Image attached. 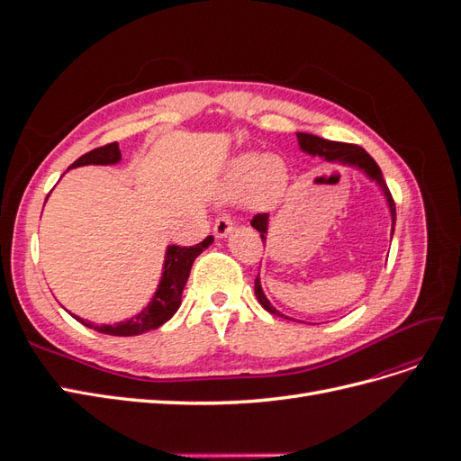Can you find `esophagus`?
<instances>
[{
    "instance_id": "34e87169",
    "label": "esophagus",
    "mask_w": 461,
    "mask_h": 461,
    "mask_svg": "<svg viewBox=\"0 0 461 461\" xmlns=\"http://www.w3.org/2000/svg\"><path fill=\"white\" fill-rule=\"evenodd\" d=\"M234 229V221L229 213H222L217 217L215 225H213V234L215 239H225V236L230 234V230Z\"/></svg>"
}]
</instances>
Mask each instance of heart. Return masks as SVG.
<instances>
[{"label":"heart","mask_w":461,"mask_h":461,"mask_svg":"<svg viewBox=\"0 0 461 461\" xmlns=\"http://www.w3.org/2000/svg\"><path fill=\"white\" fill-rule=\"evenodd\" d=\"M288 178V167L278 156L258 158L256 153H244L234 159L229 171L230 190L246 192V202L256 209H269L281 200Z\"/></svg>","instance_id":"1"}]
</instances>
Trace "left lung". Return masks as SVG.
Returning a JSON list of instances; mask_svg holds the SVG:
<instances>
[{"label": "left lung", "instance_id": "8db88e82", "mask_svg": "<svg viewBox=\"0 0 461 461\" xmlns=\"http://www.w3.org/2000/svg\"><path fill=\"white\" fill-rule=\"evenodd\" d=\"M298 136V144H300V149L310 153V156H317V158H323L325 161H339L342 165H348V167H356L357 171H361L364 175H367V178L375 180L376 185H379V188L383 190L384 198H386V205L390 209V219H393V229H390V239H393L394 234V225H396V205H394V200H393V194H390L384 178H383V173L379 169V165L375 163V159L369 156V153L359 148V146H354V144H344V142H332V140H325V138H319L315 134H305V132H296ZM252 225L259 236L261 240L265 242L267 240V230H269V215L267 213H259L252 219ZM256 296L259 300V303L263 305L265 310H267L269 313L273 315H278V317H285V319H290V321H296L292 317H286L283 315L281 312H276L271 302L267 300V296L263 294V288H261V281H259V275L256 278Z\"/></svg>", "mask_w": 461, "mask_h": 461}]
</instances>
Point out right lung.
<instances>
[{
    "label": "right lung",
    "mask_w": 461,
    "mask_h": 461,
    "mask_svg": "<svg viewBox=\"0 0 461 461\" xmlns=\"http://www.w3.org/2000/svg\"><path fill=\"white\" fill-rule=\"evenodd\" d=\"M119 161H121V149H119V144L113 142L85 153V156L78 158L71 167H68V169H75V167H82V165H115ZM212 244H213V236H207L203 242L190 248L167 246L163 273H161V281L158 285L156 294H153L151 302L138 315L127 321H119L115 325H95L92 321H85L73 313L71 315L85 327L94 329L102 334H111V337H136V334H142L151 329L161 327L180 308V298H183V290L190 276L194 259H196L203 249Z\"/></svg>",
    "instance_id": "right-lung-1"
}]
</instances>
